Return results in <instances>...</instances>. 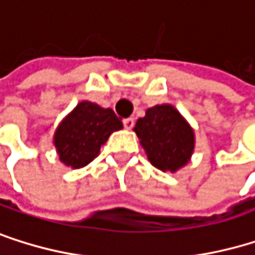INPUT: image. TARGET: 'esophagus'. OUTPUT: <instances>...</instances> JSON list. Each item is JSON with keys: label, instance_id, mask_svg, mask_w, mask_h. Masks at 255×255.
Masks as SVG:
<instances>
[{"label": "esophagus", "instance_id": "obj_1", "mask_svg": "<svg viewBox=\"0 0 255 255\" xmlns=\"http://www.w3.org/2000/svg\"><path fill=\"white\" fill-rule=\"evenodd\" d=\"M123 125H125V128H126V129H132V128H133V125H135V120H133V119H130V117H129V119H125V120H123Z\"/></svg>", "mask_w": 255, "mask_h": 255}]
</instances>
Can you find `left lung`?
Instances as JSON below:
<instances>
[{
  "label": "left lung",
  "mask_w": 255,
  "mask_h": 255,
  "mask_svg": "<svg viewBox=\"0 0 255 255\" xmlns=\"http://www.w3.org/2000/svg\"><path fill=\"white\" fill-rule=\"evenodd\" d=\"M147 159L161 172L175 173L192 159L195 129L182 114L169 103L155 105L138 119L133 128Z\"/></svg>",
  "instance_id": "obj_1"
}]
</instances>
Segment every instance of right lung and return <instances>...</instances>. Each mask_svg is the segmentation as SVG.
Listing matches in <instances>:
<instances>
[{
	"label": "right lung",
	"instance_id": "add662e5",
	"mask_svg": "<svg viewBox=\"0 0 255 255\" xmlns=\"http://www.w3.org/2000/svg\"><path fill=\"white\" fill-rule=\"evenodd\" d=\"M123 129L111 108L83 100L63 117L53 135L59 161L71 169H82L99 156L100 147L112 132Z\"/></svg>",
	"mask_w": 255,
	"mask_h": 255
}]
</instances>
